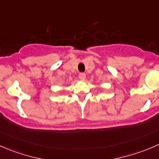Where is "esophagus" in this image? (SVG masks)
<instances>
[{
    "mask_svg": "<svg viewBox=\"0 0 159 159\" xmlns=\"http://www.w3.org/2000/svg\"><path fill=\"white\" fill-rule=\"evenodd\" d=\"M78 77H79V78L81 80V81H84L86 78V75L84 73H80L79 76Z\"/></svg>",
    "mask_w": 159,
    "mask_h": 159,
    "instance_id": "34e87169",
    "label": "esophagus"
}]
</instances>
